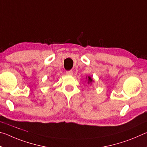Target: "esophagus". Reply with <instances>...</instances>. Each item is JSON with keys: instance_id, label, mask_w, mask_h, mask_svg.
<instances>
[{"instance_id": "1", "label": "esophagus", "mask_w": 147, "mask_h": 147, "mask_svg": "<svg viewBox=\"0 0 147 147\" xmlns=\"http://www.w3.org/2000/svg\"><path fill=\"white\" fill-rule=\"evenodd\" d=\"M66 74L69 76H72L73 74V71H69L66 72Z\"/></svg>"}]
</instances>
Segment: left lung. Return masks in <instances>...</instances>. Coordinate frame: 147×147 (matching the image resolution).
<instances>
[{
	"label": "left lung",
	"instance_id": "1",
	"mask_svg": "<svg viewBox=\"0 0 147 147\" xmlns=\"http://www.w3.org/2000/svg\"><path fill=\"white\" fill-rule=\"evenodd\" d=\"M86 80H87V82H88V84L91 86L92 85L93 82H94V80H93V78H92L91 77L89 76H86Z\"/></svg>",
	"mask_w": 147,
	"mask_h": 147
}]
</instances>
